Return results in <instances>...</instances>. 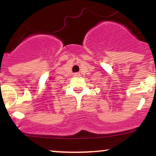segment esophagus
Wrapping results in <instances>:
<instances>
[{"instance_id": "esophagus-1", "label": "esophagus", "mask_w": 156, "mask_h": 156, "mask_svg": "<svg viewBox=\"0 0 156 156\" xmlns=\"http://www.w3.org/2000/svg\"><path fill=\"white\" fill-rule=\"evenodd\" d=\"M74 76L75 77H79L80 76V74H79V73H75V74H74Z\"/></svg>"}]
</instances>
